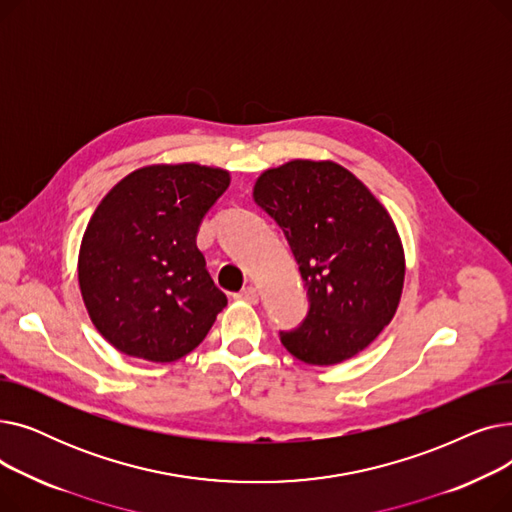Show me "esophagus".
Instances as JSON below:
<instances>
[{"label":"esophagus","mask_w":512,"mask_h":512,"mask_svg":"<svg viewBox=\"0 0 512 512\" xmlns=\"http://www.w3.org/2000/svg\"><path fill=\"white\" fill-rule=\"evenodd\" d=\"M236 299L255 305V303L259 301V292H257V288H255V286H245V288H242V290L236 294Z\"/></svg>","instance_id":"1"}]
</instances>
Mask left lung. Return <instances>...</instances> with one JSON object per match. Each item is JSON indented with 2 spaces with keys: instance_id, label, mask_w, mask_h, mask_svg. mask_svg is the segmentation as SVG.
Returning <instances> with one entry per match:
<instances>
[{
  "instance_id": "obj_1",
  "label": "left lung",
  "mask_w": 512,
  "mask_h": 512,
  "mask_svg": "<svg viewBox=\"0 0 512 512\" xmlns=\"http://www.w3.org/2000/svg\"><path fill=\"white\" fill-rule=\"evenodd\" d=\"M253 195L282 228L307 288V315L280 332L282 344L311 365L351 359L390 324L405 282L388 211L332 161L267 170Z\"/></svg>"
}]
</instances>
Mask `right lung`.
<instances>
[{"instance_id":"obj_1","label":"right lung","mask_w":512,"mask_h":512,"mask_svg":"<svg viewBox=\"0 0 512 512\" xmlns=\"http://www.w3.org/2000/svg\"><path fill=\"white\" fill-rule=\"evenodd\" d=\"M228 184L218 168L151 166L118 182L95 209L78 282L95 328L124 355L176 361L228 305L197 247L205 213Z\"/></svg>"}]
</instances>
